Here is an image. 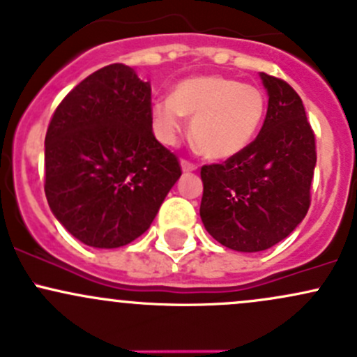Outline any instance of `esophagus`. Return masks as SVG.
I'll list each match as a JSON object with an SVG mask.
<instances>
[{
	"instance_id": "obj_1",
	"label": "esophagus",
	"mask_w": 357,
	"mask_h": 357,
	"mask_svg": "<svg viewBox=\"0 0 357 357\" xmlns=\"http://www.w3.org/2000/svg\"><path fill=\"white\" fill-rule=\"evenodd\" d=\"M180 165H182V170L185 172H194V170H197V165L196 163H190V161H187V160H182L180 161Z\"/></svg>"
}]
</instances>
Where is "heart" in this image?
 <instances>
[{"label":"heart","mask_w":357,"mask_h":357,"mask_svg":"<svg viewBox=\"0 0 357 357\" xmlns=\"http://www.w3.org/2000/svg\"><path fill=\"white\" fill-rule=\"evenodd\" d=\"M263 93L251 84L222 75L182 80L170 98L153 105V122L161 141L174 142L182 116L190 120V139L204 156L225 160L241 153L258 132L264 116Z\"/></svg>","instance_id":"1"}]
</instances>
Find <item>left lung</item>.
<instances>
[{"label":"left lung","mask_w":357,"mask_h":357,"mask_svg":"<svg viewBox=\"0 0 357 357\" xmlns=\"http://www.w3.org/2000/svg\"><path fill=\"white\" fill-rule=\"evenodd\" d=\"M259 75L268 112L258 137L225 163L201 168L204 229L238 252L264 251L294 232L310 209L316 165L299 94L285 80Z\"/></svg>","instance_id":"8db88e82"}]
</instances>
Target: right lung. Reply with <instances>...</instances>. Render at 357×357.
<instances>
[{
  "mask_svg": "<svg viewBox=\"0 0 357 357\" xmlns=\"http://www.w3.org/2000/svg\"><path fill=\"white\" fill-rule=\"evenodd\" d=\"M44 146L47 204L91 248L115 249L144 234L182 175L153 134L151 86L122 63L70 91Z\"/></svg>",
  "mask_w": 357,
  "mask_h": 357,
  "instance_id": "right-lung-1",
  "label": "right lung"
}]
</instances>
